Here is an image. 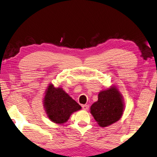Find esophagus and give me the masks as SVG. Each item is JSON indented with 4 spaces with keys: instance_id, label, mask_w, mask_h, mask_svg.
I'll return each mask as SVG.
<instances>
[{
    "instance_id": "obj_1",
    "label": "esophagus",
    "mask_w": 157,
    "mask_h": 157,
    "mask_svg": "<svg viewBox=\"0 0 157 157\" xmlns=\"http://www.w3.org/2000/svg\"><path fill=\"white\" fill-rule=\"evenodd\" d=\"M89 107V105H83V106H82V108H83V110H88Z\"/></svg>"
}]
</instances>
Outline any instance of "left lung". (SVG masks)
Here are the masks:
<instances>
[{
    "label": "left lung",
    "mask_w": 157,
    "mask_h": 157,
    "mask_svg": "<svg viewBox=\"0 0 157 157\" xmlns=\"http://www.w3.org/2000/svg\"><path fill=\"white\" fill-rule=\"evenodd\" d=\"M124 109L122 94L113 85L98 93V100L91 105L90 112L99 126L105 128L118 121L123 116Z\"/></svg>",
    "instance_id": "obj_1"
}]
</instances>
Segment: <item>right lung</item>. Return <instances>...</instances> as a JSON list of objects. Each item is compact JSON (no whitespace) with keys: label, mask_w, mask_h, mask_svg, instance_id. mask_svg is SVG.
<instances>
[{"label":"right lung","mask_w":157,"mask_h":157,"mask_svg":"<svg viewBox=\"0 0 157 157\" xmlns=\"http://www.w3.org/2000/svg\"><path fill=\"white\" fill-rule=\"evenodd\" d=\"M45 114L52 122L65 124L73 113L81 109V107L62 87H55L49 83L43 99Z\"/></svg>","instance_id":"obj_1"}]
</instances>
